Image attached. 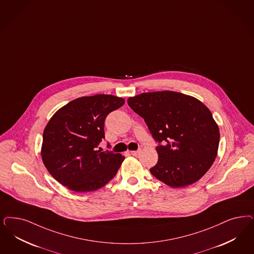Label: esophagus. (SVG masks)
<instances>
[{
	"mask_svg": "<svg viewBox=\"0 0 254 254\" xmlns=\"http://www.w3.org/2000/svg\"><path fill=\"white\" fill-rule=\"evenodd\" d=\"M139 153H140V150H136V151H130V154H131L132 156H138L139 155Z\"/></svg>",
	"mask_w": 254,
	"mask_h": 254,
	"instance_id": "esophagus-1",
	"label": "esophagus"
}]
</instances>
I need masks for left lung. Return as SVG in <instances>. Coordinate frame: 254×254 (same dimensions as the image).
<instances>
[{"mask_svg":"<svg viewBox=\"0 0 254 254\" xmlns=\"http://www.w3.org/2000/svg\"><path fill=\"white\" fill-rule=\"evenodd\" d=\"M127 104L144 119L158 145V163L150 169L158 180L183 188L200 180L218 155L219 129L200 100L174 91L142 93Z\"/></svg>","mask_w":254,"mask_h":254,"instance_id":"left-lung-1","label":"left lung"}]
</instances>
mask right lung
Here are the masks:
<instances>
[{"label": "right lung", "instance_id": "add662e5", "mask_svg": "<svg viewBox=\"0 0 254 254\" xmlns=\"http://www.w3.org/2000/svg\"><path fill=\"white\" fill-rule=\"evenodd\" d=\"M125 104L112 95L81 96L62 107L43 132L41 158L55 180L76 192L94 191L117 174L125 157L97 150L107 115Z\"/></svg>", "mask_w": 254, "mask_h": 254}]
</instances>
